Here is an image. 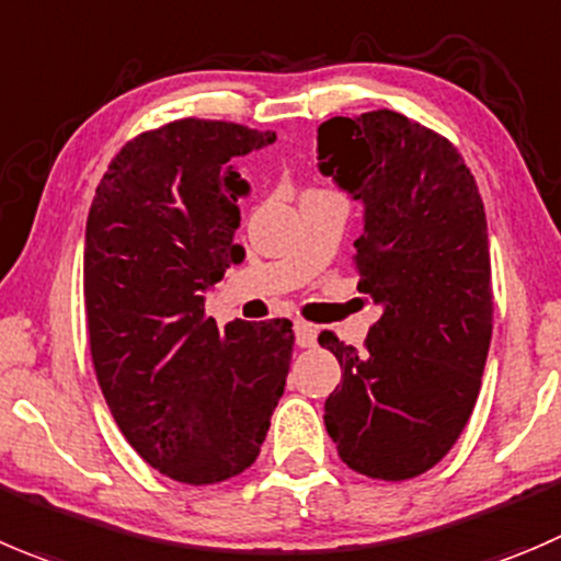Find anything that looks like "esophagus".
<instances>
[{
	"mask_svg": "<svg viewBox=\"0 0 561 561\" xmlns=\"http://www.w3.org/2000/svg\"><path fill=\"white\" fill-rule=\"evenodd\" d=\"M295 339H297V346H313L317 344V328L308 322H295Z\"/></svg>",
	"mask_w": 561,
	"mask_h": 561,
	"instance_id": "obj_1",
	"label": "esophagus"
}]
</instances>
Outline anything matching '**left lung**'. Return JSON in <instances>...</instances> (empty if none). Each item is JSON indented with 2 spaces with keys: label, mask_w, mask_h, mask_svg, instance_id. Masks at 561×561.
I'll return each mask as SVG.
<instances>
[{
  "label": "left lung",
  "mask_w": 561,
  "mask_h": 561,
  "mask_svg": "<svg viewBox=\"0 0 561 561\" xmlns=\"http://www.w3.org/2000/svg\"><path fill=\"white\" fill-rule=\"evenodd\" d=\"M319 173L364 204L357 289L382 308L366 350L319 333L341 364L324 402L339 457L402 482L449 455L477 404L493 335L488 220L446 137L391 110L330 117Z\"/></svg>",
  "instance_id": "obj_1"
}]
</instances>
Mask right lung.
I'll list each match as a JSON object with an SVG mask.
<instances>
[{
	"label": "right lung",
	"mask_w": 561,
	"mask_h": 561,
	"mask_svg": "<svg viewBox=\"0 0 561 561\" xmlns=\"http://www.w3.org/2000/svg\"><path fill=\"white\" fill-rule=\"evenodd\" d=\"M275 131L184 117L126 142L95 186L84 311L101 393L131 449L164 477L215 484L259 457L289 375V319L226 333L206 291L244 255L233 159Z\"/></svg>",
	"instance_id": "obj_1"
}]
</instances>
